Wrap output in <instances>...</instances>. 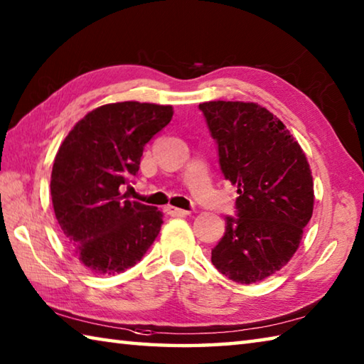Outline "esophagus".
<instances>
[{
    "mask_svg": "<svg viewBox=\"0 0 364 364\" xmlns=\"http://www.w3.org/2000/svg\"><path fill=\"white\" fill-rule=\"evenodd\" d=\"M166 214L168 215H173V217H187V215H190V212L188 210H183V209H179V208H173V205H168Z\"/></svg>",
    "mask_w": 364,
    "mask_h": 364,
    "instance_id": "1",
    "label": "esophagus"
}]
</instances>
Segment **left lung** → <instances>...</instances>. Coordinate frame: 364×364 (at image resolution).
<instances>
[{
    "instance_id": "left-lung-1",
    "label": "left lung",
    "mask_w": 364,
    "mask_h": 364,
    "mask_svg": "<svg viewBox=\"0 0 364 364\" xmlns=\"http://www.w3.org/2000/svg\"><path fill=\"white\" fill-rule=\"evenodd\" d=\"M200 109L239 195L212 264L237 284H255L298 250L314 210L309 163L284 123L257 102L209 101Z\"/></svg>"
}]
</instances>
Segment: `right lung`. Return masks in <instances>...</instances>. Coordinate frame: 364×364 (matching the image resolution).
Segmentation results:
<instances>
[{"instance_id": "obj_1", "label": "right lung", "mask_w": 364, "mask_h": 364, "mask_svg": "<svg viewBox=\"0 0 364 364\" xmlns=\"http://www.w3.org/2000/svg\"><path fill=\"white\" fill-rule=\"evenodd\" d=\"M173 106L123 101L75 123L55 156L50 196L75 258L100 276L134 266L159 236L163 214L125 200L144 146L173 119Z\"/></svg>"}]
</instances>
